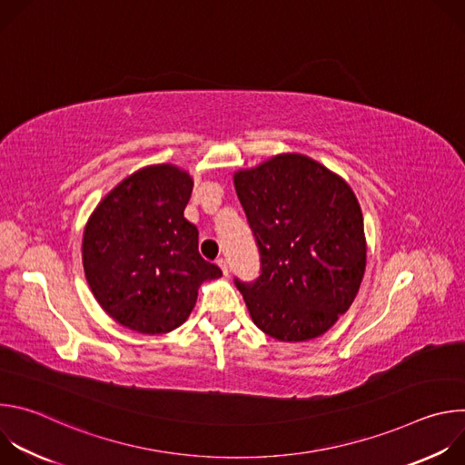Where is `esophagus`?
Returning a JSON list of instances; mask_svg holds the SVG:
<instances>
[{
	"instance_id": "esophagus-1",
	"label": "esophagus",
	"mask_w": 465,
	"mask_h": 465,
	"mask_svg": "<svg viewBox=\"0 0 465 465\" xmlns=\"http://www.w3.org/2000/svg\"><path fill=\"white\" fill-rule=\"evenodd\" d=\"M217 264L221 267L223 274H224V276H228V272H230V269H228V261H226L224 257H221V259H217Z\"/></svg>"
}]
</instances>
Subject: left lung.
<instances>
[{"mask_svg": "<svg viewBox=\"0 0 465 465\" xmlns=\"http://www.w3.org/2000/svg\"><path fill=\"white\" fill-rule=\"evenodd\" d=\"M233 183L261 255L255 282L235 280L253 323L282 342L323 335L364 278L366 237L353 189L303 154L241 169Z\"/></svg>", "mask_w": 465, "mask_h": 465, "instance_id": "obj_1", "label": "left lung"}]
</instances>
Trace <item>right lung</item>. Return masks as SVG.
I'll list each match as a JSON object with an SVG mask.
<instances>
[{
	"label": "right lung",
	"instance_id": "right-lung-1",
	"mask_svg": "<svg viewBox=\"0 0 465 465\" xmlns=\"http://www.w3.org/2000/svg\"><path fill=\"white\" fill-rule=\"evenodd\" d=\"M191 191L187 171L149 165L117 183L86 223L88 285L108 316L138 333L182 325L198 287L223 276L198 253V230L183 217Z\"/></svg>",
	"mask_w": 465,
	"mask_h": 465
}]
</instances>
